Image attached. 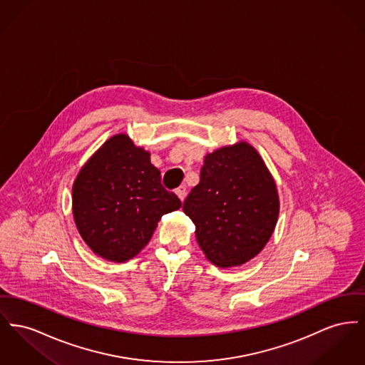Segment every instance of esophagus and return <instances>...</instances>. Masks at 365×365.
Returning <instances> with one entry per match:
<instances>
[{
  "mask_svg": "<svg viewBox=\"0 0 365 365\" xmlns=\"http://www.w3.org/2000/svg\"><path fill=\"white\" fill-rule=\"evenodd\" d=\"M175 193H176V195L180 198V201H183V200H185V197H186V194H187V192H186V187H185V186H180V187H178V189L175 190Z\"/></svg>",
  "mask_w": 365,
  "mask_h": 365,
  "instance_id": "esophagus-1",
  "label": "esophagus"
}]
</instances>
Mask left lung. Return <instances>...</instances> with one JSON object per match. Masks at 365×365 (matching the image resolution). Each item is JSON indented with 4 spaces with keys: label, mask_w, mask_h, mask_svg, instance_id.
I'll list each match as a JSON object with an SVG mask.
<instances>
[{
    "label": "left lung",
    "mask_w": 365,
    "mask_h": 365,
    "mask_svg": "<svg viewBox=\"0 0 365 365\" xmlns=\"http://www.w3.org/2000/svg\"><path fill=\"white\" fill-rule=\"evenodd\" d=\"M183 211L193 220L207 259L233 267L257 257L270 240L279 194L259 153L238 142L205 155L200 183L186 197Z\"/></svg>",
    "instance_id": "obj_1"
}]
</instances>
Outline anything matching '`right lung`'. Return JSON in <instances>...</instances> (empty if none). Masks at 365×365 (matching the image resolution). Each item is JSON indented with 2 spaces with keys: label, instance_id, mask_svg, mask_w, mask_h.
Returning <instances> with one entry per match:
<instances>
[{
  "label": "right lung",
  "instance_id": "obj_1",
  "mask_svg": "<svg viewBox=\"0 0 365 365\" xmlns=\"http://www.w3.org/2000/svg\"><path fill=\"white\" fill-rule=\"evenodd\" d=\"M182 207L161 185L150 153L127 135L106 140L81 168L73 185V215L78 233L99 257L127 262L150 241L163 215Z\"/></svg>",
  "mask_w": 365,
  "mask_h": 365
}]
</instances>
